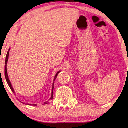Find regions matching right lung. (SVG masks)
<instances>
[{"label": "right lung", "instance_id": "1", "mask_svg": "<svg viewBox=\"0 0 128 128\" xmlns=\"http://www.w3.org/2000/svg\"><path fill=\"white\" fill-rule=\"evenodd\" d=\"M10 50V49H9V50H8V52H7V56H6V62H5V70H4V73H5V77H6V81H7V83H8V85H9L10 88V89H11V90L12 91V92H14V88H12V85H11V83H10V80H9V78H8V76L7 70V62H8V56H9ZM59 72H58L57 73H56V74L55 77V78H54V81H55V80H56V77H58V74H59ZM54 82L53 85H52V94H51V97L50 99H53V90H54ZM48 101H47V102H46L44 103V104H48ZM30 105H32V106H36V104H30Z\"/></svg>", "mask_w": 128, "mask_h": 128}]
</instances>
